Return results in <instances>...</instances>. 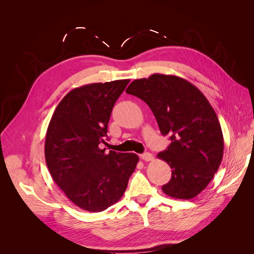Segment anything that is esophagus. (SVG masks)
<instances>
[{"label": "esophagus", "instance_id": "esophagus-1", "mask_svg": "<svg viewBox=\"0 0 254 254\" xmlns=\"http://www.w3.org/2000/svg\"><path fill=\"white\" fill-rule=\"evenodd\" d=\"M141 158H142V160L146 161V162H148V161H152L153 160V156L151 155L150 152L143 153V155H141Z\"/></svg>", "mask_w": 254, "mask_h": 254}]
</instances>
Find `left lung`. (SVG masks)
<instances>
[{
	"mask_svg": "<svg viewBox=\"0 0 254 254\" xmlns=\"http://www.w3.org/2000/svg\"><path fill=\"white\" fill-rule=\"evenodd\" d=\"M128 94L149 106L160 131L172 143L158 153L172 168L162 190L177 199H191L217 172L224 155V136L216 113L202 92L175 75L152 74L129 84Z\"/></svg>",
	"mask_w": 254,
	"mask_h": 254,
	"instance_id": "8db88e82",
	"label": "left lung"
}]
</instances>
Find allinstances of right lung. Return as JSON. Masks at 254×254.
<instances>
[{"instance_id": "1", "label": "right lung", "mask_w": 254, "mask_h": 254, "mask_svg": "<svg viewBox=\"0 0 254 254\" xmlns=\"http://www.w3.org/2000/svg\"><path fill=\"white\" fill-rule=\"evenodd\" d=\"M129 79L73 89L54 112L45 136V161L53 180L80 209L102 212L124 195L139 157L99 148L115 102Z\"/></svg>"}]
</instances>
